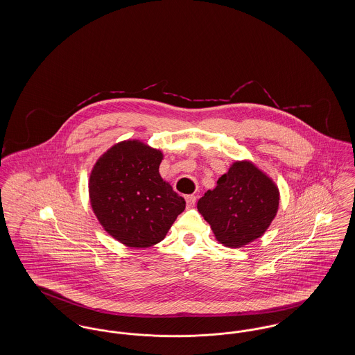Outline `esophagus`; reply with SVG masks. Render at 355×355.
<instances>
[{
  "label": "esophagus",
  "instance_id": "esophagus-1",
  "mask_svg": "<svg viewBox=\"0 0 355 355\" xmlns=\"http://www.w3.org/2000/svg\"><path fill=\"white\" fill-rule=\"evenodd\" d=\"M185 200L186 203H187V206H189V207H193V206L196 205V201H197V197H196L194 194H189V196H186Z\"/></svg>",
  "mask_w": 355,
  "mask_h": 355
}]
</instances>
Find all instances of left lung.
Masks as SVG:
<instances>
[{"mask_svg": "<svg viewBox=\"0 0 355 355\" xmlns=\"http://www.w3.org/2000/svg\"><path fill=\"white\" fill-rule=\"evenodd\" d=\"M278 206V187L250 161H236L197 203L216 239L226 248H243L263 236Z\"/></svg>", "mask_w": 355, "mask_h": 355, "instance_id": "8db88e82", "label": "left lung"}]
</instances>
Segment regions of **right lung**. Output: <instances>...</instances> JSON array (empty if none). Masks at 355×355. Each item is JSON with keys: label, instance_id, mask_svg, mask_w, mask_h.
I'll list each match as a JSON object with an SVG mask.
<instances>
[{"label": "right lung", "instance_id": "obj_1", "mask_svg": "<svg viewBox=\"0 0 355 355\" xmlns=\"http://www.w3.org/2000/svg\"><path fill=\"white\" fill-rule=\"evenodd\" d=\"M161 150L128 139L94 164L89 178L92 209L102 227L128 248H150L168 234L185 200L159 175Z\"/></svg>", "mask_w": 355, "mask_h": 355}]
</instances>
